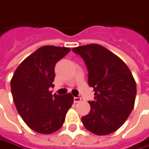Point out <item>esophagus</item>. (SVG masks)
Returning <instances> with one entry per match:
<instances>
[{
	"label": "esophagus",
	"mask_w": 149,
	"mask_h": 149,
	"mask_svg": "<svg viewBox=\"0 0 149 149\" xmlns=\"http://www.w3.org/2000/svg\"><path fill=\"white\" fill-rule=\"evenodd\" d=\"M73 100H74L75 103H77V102H81V98L80 97H74V98H73Z\"/></svg>",
	"instance_id": "obj_1"
}]
</instances>
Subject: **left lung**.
<instances>
[{"mask_svg":"<svg viewBox=\"0 0 149 149\" xmlns=\"http://www.w3.org/2000/svg\"><path fill=\"white\" fill-rule=\"evenodd\" d=\"M87 66V81L93 87L91 110L81 118L84 127L97 135H107L122 126L133 111L136 82L126 64L118 56L97 44L72 48Z\"/></svg>","mask_w":149,"mask_h":149,"instance_id":"obj_1","label":"left lung"}]
</instances>
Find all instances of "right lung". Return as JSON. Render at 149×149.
<instances>
[{
    "label": "right lung",
    "mask_w": 149,
    "mask_h": 149,
    "mask_svg": "<svg viewBox=\"0 0 149 149\" xmlns=\"http://www.w3.org/2000/svg\"><path fill=\"white\" fill-rule=\"evenodd\" d=\"M71 49L44 46L26 57L15 71L10 89L17 112L31 129L43 134L57 131L62 126L73 97L54 94L53 87L56 62Z\"/></svg>",
    "instance_id": "1"
}]
</instances>
